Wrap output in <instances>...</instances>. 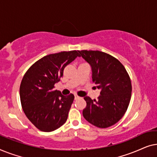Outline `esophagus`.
I'll use <instances>...</instances> for the list:
<instances>
[{
    "mask_svg": "<svg viewBox=\"0 0 157 157\" xmlns=\"http://www.w3.org/2000/svg\"><path fill=\"white\" fill-rule=\"evenodd\" d=\"M79 98H80V97H79V96H78V95H77V94H75V95H74V98H75V100L78 99Z\"/></svg>",
    "mask_w": 157,
    "mask_h": 157,
    "instance_id": "esophagus-1",
    "label": "esophagus"
}]
</instances>
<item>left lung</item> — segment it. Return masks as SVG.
<instances>
[{
	"label": "left lung",
	"mask_w": 157,
	"mask_h": 157,
	"mask_svg": "<svg viewBox=\"0 0 157 157\" xmlns=\"http://www.w3.org/2000/svg\"><path fill=\"white\" fill-rule=\"evenodd\" d=\"M91 66L92 81L101 89L97 100L86 96V107L83 116L87 121L98 128L114 125L127 110L132 96L129 75L121 62L99 51H78Z\"/></svg>",
	"instance_id": "1"
}]
</instances>
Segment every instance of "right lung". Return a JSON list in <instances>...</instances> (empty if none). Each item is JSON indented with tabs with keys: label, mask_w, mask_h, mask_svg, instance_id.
I'll return each mask as SVG.
<instances>
[{
	"label": "right lung",
	"mask_w": 157,
	"mask_h": 157,
	"mask_svg": "<svg viewBox=\"0 0 157 157\" xmlns=\"http://www.w3.org/2000/svg\"><path fill=\"white\" fill-rule=\"evenodd\" d=\"M78 51L52 53L35 62L23 77L20 86L21 106L30 121L41 132H53L65 124L74 100V94L63 96L55 90L63 70Z\"/></svg>",
	"instance_id": "right-lung-1"
}]
</instances>
